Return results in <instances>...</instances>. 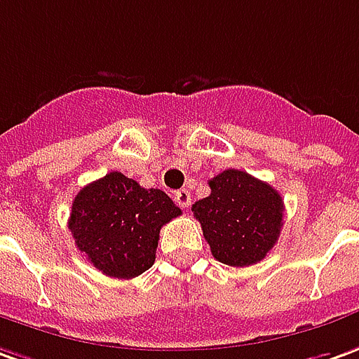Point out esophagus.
Instances as JSON below:
<instances>
[{"label": "esophagus", "instance_id": "1", "mask_svg": "<svg viewBox=\"0 0 359 359\" xmlns=\"http://www.w3.org/2000/svg\"><path fill=\"white\" fill-rule=\"evenodd\" d=\"M175 202L182 208V210H188L190 208V192L188 190H179L175 194Z\"/></svg>", "mask_w": 359, "mask_h": 359}]
</instances>
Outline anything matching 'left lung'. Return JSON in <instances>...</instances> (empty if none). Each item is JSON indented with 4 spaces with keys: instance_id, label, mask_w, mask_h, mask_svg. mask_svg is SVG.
<instances>
[{
    "instance_id": "1",
    "label": "left lung",
    "mask_w": 359,
    "mask_h": 359,
    "mask_svg": "<svg viewBox=\"0 0 359 359\" xmlns=\"http://www.w3.org/2000/svg\"><path fill=\"white\" fill-rule=\"evenodd\" d=\"M210 188V196L192 204V212L215 260L229 266L260 262L284 223V200L278 190L237 169L219 172Z\"/></svg>"
}]
</instances>
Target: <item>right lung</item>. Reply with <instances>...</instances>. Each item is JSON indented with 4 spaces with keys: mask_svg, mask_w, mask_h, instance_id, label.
Here are the masks:
<instances>
[{
    "mask_svg": "<svg viewBox=\"0 0 359 359\" xmlns=\"http://www.w3.org/2000/svg\"><path fill=\"white\" fill-rule=\"evenodd\" d=\"M177 215L180 208L163 190L112 171L79 190L67 227L93 266L130 280L154 266L159 231Z\"/></svg>",
    "mask_w": 359,
    "mask_h": 359,
    "instance_id": "add662e5",
    "label": "right lung"
}]
</instances>
